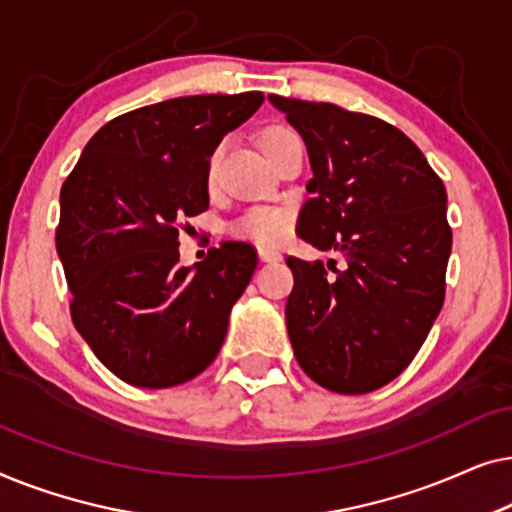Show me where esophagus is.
I'll return each instance as SVG.
<instances>
[{
  "mask_svg": "<svg viewBox=\"0 0 512 512\" xmlns=\"http://www.w3.org/2000/svg\"><path fill=\"white\" fill-rule=\"evenodd\" d=\"M258 258H261L263 263H277V261H282V254L275 249H258Z\"/></svg>",
  "mask_w": 512,
  "mask_h": 512,
  "instance_id": "34e87169",
  "label": "esophagus"
}]
</instances>
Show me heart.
<instances>
[{"mask_svg": "<svg viewBox=\"0 0 512 512\" xmlns=\"http://www.w3.org/2000/svg\"><path fill=\"white\" fill-rule=\"evenodd\" d=\"M291 130L286 128H272L263 135V149H270L272 144H277L279 139L289 137ZM216 158L209 163V172H214ZM237 233L244 237H251V240L261 244H279L289 233V216L279 209H251L249 214H244L240 221H237Z\"/></svg>", "mask_w": 512, "mask_h": 512, "instance_id": "obj_1", "label": "heart"}]
</instances>
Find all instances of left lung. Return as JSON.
<instances>
[{"instance_id":"obj_1","label":"left lung","mask_w":512,"mask_h":512,"mask_svg":"<svg viewBox=\"0 0 512 512\" xmlns=\"http://www.w3.org/2000/svg\"><path fill=\"white\" fill-rule=\"evenodd\" d=\"M310 156L298 235L328 261L289 256L286 328L300 368L338 394H368L415 359L445 298L452 251L443 181L415 142L380 118L268 95Z\"/></svg>"}]
</instances>
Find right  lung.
<instances>
[{"label": "right lung", "instance_id": "right-lung-1", "mask_svg": "<svg viewBox=\"0 0 512 512\" xmlns=\"http://www.w3.org/2000/svg\"><path fill=\"white\" fill-rule=\"evenodd\" d=\"M263 93L174 97L93 135L60 191L55 249L72 321L97 359L132 387H177L216 359L256 270L247 242L179 265V223L209 207V158Z\"/></svg>", "mask_w": 512, "mask_h": 512}]
</instances>
